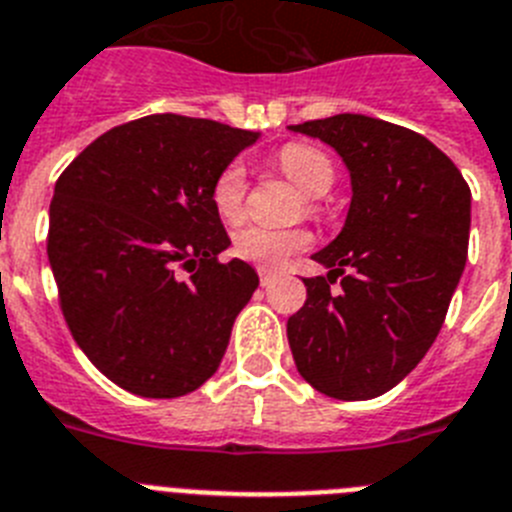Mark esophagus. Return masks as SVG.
Segmentation results:
<instances>
[{
	"instance_id": "34e87169",
	"label": "esophagus",
	"mask_w": 512,
	"mask_h": 512,
	"mask_svg": "<svg viewBox=\"0 0 512 512\" xmlns=\"http://www.w3.org/2000/svg\"><path fill=\"white\" fill-rule=\"evenodd\" d=\"M257 275H260L262 286H270V281L275 278V273L270 268H257Z\"/></svg>"
}]
</instances>
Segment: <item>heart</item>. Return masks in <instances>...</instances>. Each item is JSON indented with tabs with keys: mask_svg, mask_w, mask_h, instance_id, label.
Returning a JSON list of instances; mask_svg holds the SVG:
<instances>
[{
	"mask_svg": "<svg viewBox=\"0 0 512 512\" xmlns=\"http://www.w3.org/2000/svg\"><path fill=\"white\" fill-rule=\"evenodd\" d=\"M275 167L306 195L304 211L314 216L319 211L317 198L335 185L337 170L332 159L319 146L291 141L275 151ZM211 206L221 221L239 224L247 208V177L239 164H226L211 182ZM311 234L306 229H262V226H242L231 237V252L239 260L255 262L262 268H278L296 252L306 250Z\"/></svg>",
	"mask_w": 512,
	"mask_h": 512,
	"instance_id": "heart-1",
	"label": "heart"
}]
</instances>
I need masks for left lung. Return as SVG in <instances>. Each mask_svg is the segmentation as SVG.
I'll return each mask as SVG.
<instances>
[{
    "label": "left lung",
    "instance_id": "1",
    "mask_svg": "<svg viewBox=\"0 0 512 512\" xmlns=\"http://www.w3.org/2000/svg\"><path fill=\"white\" fill-rule=\"evenodd\" d=\"M291 128L335 146L353 182L345 226L314 255L330 273L304 278L306 304L288 317L293 361L327 397H379L441 332L466 265L471 190L410 128L355 113Z\"/></svg>",
    "mask_w": 512,
    "mask_h": 512
}]
</instances>
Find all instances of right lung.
<instances>
[{
    "label": "right lung",
    "mask_w": 512,
    "mask_h": 512,
    "mask_svg": "<svg viewBox=\"0 0 512 512\" xmlns=\"http://www.w3.org/2000/svg\"><path fill=\"white\" fill-rule=\"evenodd\" d=\"M255 139L208 118L144 115L102 133L56 180L48 262L59 306L121 389L175 399L219 368L260 281L247 262L219 260L229 234L211 182Z\"/></svg>",
    "instance_id": "obj_1"
}]
</instances>
